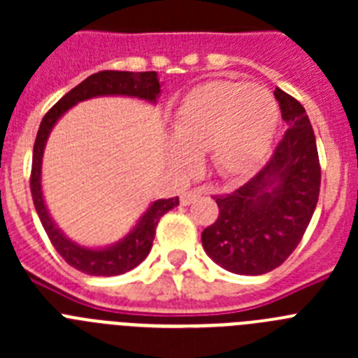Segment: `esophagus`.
I'll return each instance as SVG.
<instances>
[{"label": "esophagus", "instance_id": "obj_1", "mask_svg": "<svg viewBox=\"0 0 358 358\" xmlns=\"http://www.w3.org/2000/svg\"><path fill=\"white\" fill-rule=\"evenodd\" d=\"M202 194H204V188H192V189H188V192H185V194L181 195V204H182V206H188L189 202H194L195 199L201 197Z\"/></svg>", "mask_w": 358, "mask_h": 358}]
</instances>
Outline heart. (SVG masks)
<instances>
[{
  "label": "heart",
  "instance_id": "obj_1",
  "mask_svg": "<svg viewBox=\"0 0 358 358\" xmlns=\"http://www.w3.org/2000/svg\"><path fill=\"white\" fill-rule=\"evenodd\" d=\"M278 116L268 91L248 82H210L182 100L173 120L177 143H170V154L185 164L189 152L210 150L211 163L222 176H243L267 154Z\"/></svg>",
  "mask_w": 358,
  "mask_h": 358
}]
</instances>
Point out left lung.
<instances>
[{"label": "left lung", "instance_id": "1", "mask_svg": "<svg viewBox=\"0 0 358 358\" xmlns=\"http://www.w3.org/2000/svg\"><path fill=\"white\" fill-rule=\"evenodd\" d=\"M287 131L260 172L229 194L213 195L218 217L202 231L211 260L229 273L258 276L289 258L308 227L321 188L314 129L296 98L274 91Z\"/></svg>", "mask_w": 358, "mask_h": 358}]
</instances>
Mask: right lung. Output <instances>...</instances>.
<instances>
[{
  "label": "right lung",
  "instance_id": "right-lung-1",
  "mask_svg": "<svg viewBox=\"0 0 358 358\" xmlns=\"http://www.w3.org/2000/svg\"><path fill=\"white\" fill-rule=\"evenodd\" d=\"M159 87L161 85L156 71L132 73L106 69V71L93 73L85 80H82L77 87H73L69 93H66L44 115L43 122H41L36 143H34V156H31V199H34V206H36L41 224H43L52 245L64 258L66 264H69L80 273L90 274V276H118V274L134 268L136 265H140L150 252L159 218L179 204V197L159 199V201L154 202L147 210V213L140 218V222L136 224L134 229L113 248L100 249V251L80 248L77 243L69 242L62 235L59 227L50 218L46 206H44L43 192H41V161H43L46 138H48L57 120L61 118L69 107L75 106L77 102H82L85 98L100 96V94H125V96H138L154 102L161 91Z\"/></svg>",
  "mask_w": 358,
  "mask_h": 358
}]
</instances>
